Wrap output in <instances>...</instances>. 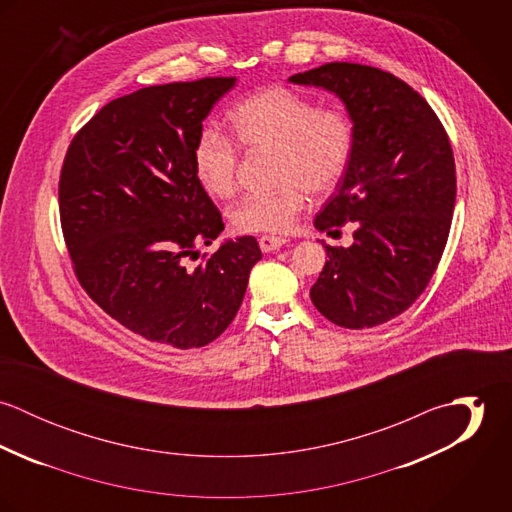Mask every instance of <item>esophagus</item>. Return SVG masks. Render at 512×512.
<instances>
[{
	"mask_svg": "<svg viewBox=\"0 0 512 512\" xmlns=\"http://www.w3.org/2000/svg\"><path fill=\"white\" fill-rule=\"evenodd\" d=\"M258 242H260L262 252H276V250H280L282 246L288 244L286 238H282V236H272V234H262V236L258 238Z\"/></svg>",
	"mask_w": 512,
	"mask_h": 512,
	"instance_id": "34e87169",
	"label": "esophagus"
}]
</instances>
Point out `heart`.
Returning a JSON list of instances; mask_svg holds the SVG:
<instances>
[{"label": "heart", "mask_w": 512, "mask_h": 512, "mask_svg": "<svg viewBox=\"0 0 512 512\" xmlns=\"http://www.w3.org/2000/svg\"><path fill=\"white\" fill-rule=\"evenodd\" d=\"M230 122L238 142L250 151L276 153L274 177L280 185L268 195H248L230 213L240 232H290L307 207V193L325 197L343 181L355 147V126L343 108H319L284 86L264 88L240 102ZM240 147L224 132H201L193 165L199 183L213 197L236 191Z\"/></svg>", "instance_id": "b5f03b06"}]
</instances>
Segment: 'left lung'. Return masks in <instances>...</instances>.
Listing matches in <instances>:
<instances>
[{
  "label": "left lung",
  "mask_w": 512,
  "mask_h": 512,
  "mask_svg": "<svg viewBox=\"0 0 512 512\" xmlns=\"http://www.w3.org/2000/svg\"><path fill=\"white\" fill-rule=\"evenodd\" d=\"M339 96L355 147L317 230L357 222L349 248L323 244L327 262L311 288L317 311L365 329L406 311L430 284L455 207V161L430 104L404 80L357 63H327L290 76Z\"/></svg>",
  "instance_id": "left-lung-1"
}]
</instances>
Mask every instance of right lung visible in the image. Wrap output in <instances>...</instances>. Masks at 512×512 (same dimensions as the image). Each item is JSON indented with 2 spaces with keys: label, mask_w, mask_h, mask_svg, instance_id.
Instances as JSON below:
<instances>
[{
  "label": "right lung",
  "mask_w": 512,
  "mask_h": 512,
  "mask_svg": "<svg viewBox=\"0 0 512 512\" xmlns=\"http://www.w3.org/2000/svg\"><path fill=\"white\" fill-rule=\"evenodd\" d=\"M236 78L140 88L108 102L65 155L59 211L74 274L110 317L147 341L205 347L232 323L262 258L254 236L213 244L222 217L195 175L203 120Z\"/></svg>",
  "instance_id": "1"
}]
</instances>
